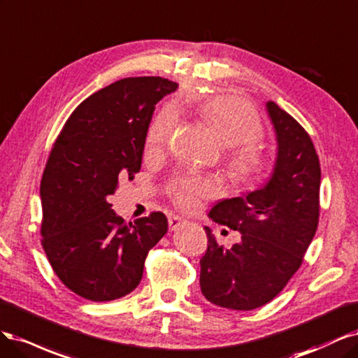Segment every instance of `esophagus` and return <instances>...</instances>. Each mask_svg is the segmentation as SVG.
Masks as SVG:
<instances>
[{"label":"esophagus","mask_w":358,"mask_h":358,"mask_svg":"<svg viewBox=\"0 0 358 358\" xmlns=\"http://www.w3.org/2000/svg\"><path fill=\"white\" fill-rule=\"evenodd\" d=\"M182 223H184V218H182L181 215H177V214H174V215H171V217L168 218L169 230H176V229H178V227H180Z\"/></svg>","instance_id":"obj_1"}]
</instances>
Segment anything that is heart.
<instances>
[{"mask_svg":"<svg viewBox=\"0 0 358 358\" xmlns=\"http://www.w3.org/2000/svg\"><path fill=\"white\" fill-rule=\"evenodd\" d=\"M202 120L220 138V141L229 147V169L238 180H252L266 168V160L256 148L263 135V126L257 113L247 102L232 98L220 96L206 101L199 107ZM176 113L164 110L155 117L147 132V144L159 147L169 141L176 129ZM171 194L174 201L184 210H193L198 206L199 199L215 192V184L203 178H178L171 184Z\"/></svg>","mask_w":358,"mask_h":358,"instance_id":"obj_1","label":"heart"}]
</instances>
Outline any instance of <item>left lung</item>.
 <instances>
[{
    "instance_id": "1",
    "label": "left lung",
    "mask_w": 358,
    "mask_h": 358,
    "mask_svg": "<svg viewBox=\"0 0 358 358\" xmlns=\"http://www.w3.org/2000/svg\"><path fill=\"white\" fill-rule=\"evenodd\" d=\"M276 140L275 162L262 187L217 202L208 217L238 230L230 250L205 226L201 292L217 306L251 310L271 302L301 268L320 213L321 169L306 131L273 101L266 103Z\"/></svg>"
}]
</instances>
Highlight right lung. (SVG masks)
<instances>
[{
	"label": "right lung",
	"mask_w": 358,
	"mask_h": 358,
	"mask_svg": "<svg viewBox=\"0 0 358 358\" xmlns=\"http://www.w3.org/2000/svg\"><path fill=\"white\" fill-rule=\"evenodd\" d=\"M177 89L162 77L119 80L80 103L52 148L40 186L41 244L59 280L89 301L131 293L166 234L164 213L126 223L108 198L141 169L156 103Z\"/></svg>",
	"instance_id": "add662e5"
}]
</instances>
